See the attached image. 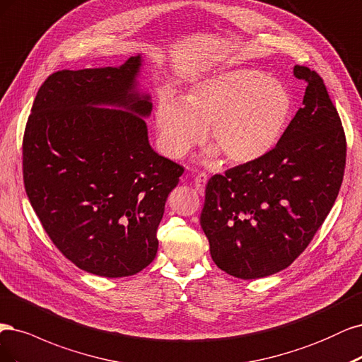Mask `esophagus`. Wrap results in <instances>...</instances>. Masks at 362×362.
Masks as SVG:
<instances>
[{"label": "esophagus", "mask_w": 362, "mask_h": 362, "mask_svg": "<svg viewBox=\"0 0 362 362\" xmlns=\"http://www.w3.org/2000/svg\"><path fill=\"white\" fill-rule=\"evenodd\" d=\"M206 183H207V174L206 173H198L197 176L194 177V186H195V189L200 192V194L204 192Z\"/></svg>", "instance_id": "esophagus-1"}]
</instances>
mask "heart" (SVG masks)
<instances>
[{
	"mask_svg": "<svg viewBox=\"0 0 362 362\" xmlns=\"http://www.w3.org/2000/svg\"><path fill=\"white\" fill-rule=\"evenodd\" d=\"M293 112L288 88L259 69L236 67L194 83L179 100L162 95L155 122L164 153L186 156L206 131L215 144L207 160L221 153L231 165L257 162L283 138Z\"/></svg>",
	"mask_w": 362,
	"mask_h": 362,
	"instance_id": "obj_1",
	"label": "heart"
}]
</instances>
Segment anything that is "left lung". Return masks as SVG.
Wrapping results in <instances>:
<instances>
[{
	"label": "left lung",
	"mask_w": 362,
	"mask_h": 362,
	"mask_svg": "<svg viewBox=\"0 0 362 362\" xmlns=\"http://www.w3.org/2000/svg\"><path fill=\"white\" fill-rule=\"evenodd\" d=\"M293 74L307 83L305 95L275 148L206 185L200 224L215 264L236 278L269 276L293 263L343 182L346 136L323 79L305 66Z\"/></svg>",
	"instance_id": "obj_1"
}]
</instances>
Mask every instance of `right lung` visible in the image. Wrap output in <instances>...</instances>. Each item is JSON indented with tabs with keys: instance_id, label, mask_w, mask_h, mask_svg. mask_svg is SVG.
I'll return each mask as SVG.
<instances>
[{
	"instance_id": "add662e5",
	"label": "right lung",
	"mask_w": 362,
	"mask_h": 362,
	"mask_svg": "<svg viewBox=\"0 0 362 362\" xmlns=\"http://www.w3.org/2000/svg\"><path fill=\"white\" fill-rule=\"evenodd\" d=\"M141 67L138 54L119 67L52 74L24 134L34 212L66 259L99 276L135 275L155 260L156 230L183 173L148 143L153 105L139 88Z\"/></svg>"
}]
</instances>
